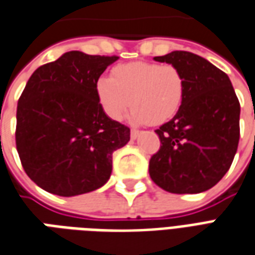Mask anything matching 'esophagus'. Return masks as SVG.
<instances>
[{
	"label": "esophagus",
	"instance_id": "obj_1",
	"mask_svg": "<svg viewBox=\"0 0 255 255\" xmlns=\"http://www.w3.org/2000/svg\"><path fill=\"white\" fill-rule=\"evenodd\" d=\"M139 136V131H136V129H131V139H136V137Z\"/></svg>",
	"mask_w": 255,
	"mask_h": 255
}]
</instances>
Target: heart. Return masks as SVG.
<instances>
[{"mask_svg": "<svg viewBox=\"0 0 255 255\" xmlns=\"http://www.w3.org/2000/svg\"><path fill=\"white\" fill-rule=\"evenodd\" d=\"M96 90L104 112L113 120H122L132 107L133 122L159 126L180 111L185 78L173 65L135 62L115 67L112 77H100Z\"/></svg>", "mask_w": 255, "mask_h": 255, "instance_id": "heart-1", "label": "heart"}]
</instances>
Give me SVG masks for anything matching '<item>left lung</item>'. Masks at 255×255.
Instances as JSON below:
<instances>
[{"label":"left lung","instance_id":"8db88e82","mask_svg":"<svg viewBox=\"0 0 255 255\" xmlns=\"http://www.w3.org/2000/svg\"><path fill=\"white\" fill-rule=\"evenodd\" d=\"M154 60L185 78V97L170 122L156 129L161 148L148 173L166 192L185 195L211 189L233 163L239 143L241 105L228 75L204 58L173 51Z\"/></svg>","mask_w":255,"mask_h":255}]
</instances>
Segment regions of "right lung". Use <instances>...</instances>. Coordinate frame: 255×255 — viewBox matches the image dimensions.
<instances>
[{"label": "right lung", "mask_w": 255, "mask_h": 255, "mask_svg": "<svg viewBox=\"0 0 255 255\" xmlns=\"http://www.w3.org/2000/svg\"><path fill=\"white\" fill-rule=\"evenodd\" d=\"M118 59L70 51L28 80L17 105L16 147L41 189L71 197L109 180L112 154L127 144L129 128L105 115L96 85Z\"/></svg>", "instance_id": "obj_1"}]
</instances>
